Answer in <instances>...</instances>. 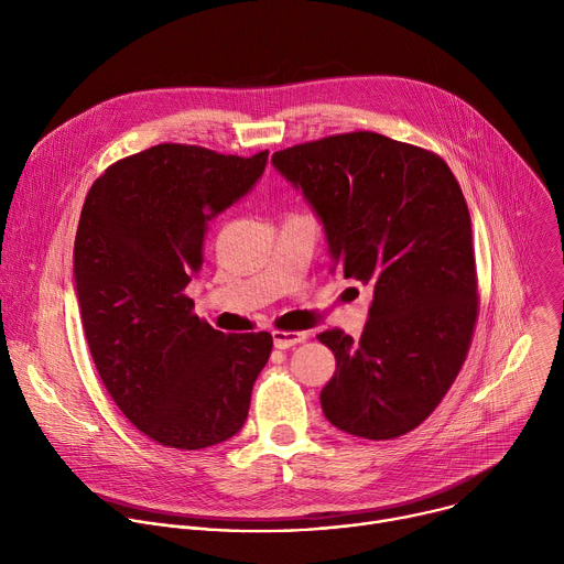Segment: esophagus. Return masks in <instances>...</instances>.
I'll return each instance as SVG.
<instances>
[{"label": "esophagus", "mask_w": 564, "mask_h": 564, "mask_svg": "<svg viewBox=\"0 0 564 564\" xmlns=\"http://www.w3.org/2000/svg\"><path fill=\"white\" fill-rule=\"evenodd\" d=\"M272 337H274V346H276L279 350H285V348H292V346H296V344L305 341V339H307V333H292V330H274V333H272Z\"/></svg>", "instance_id": "obj_1"}]
</instances>
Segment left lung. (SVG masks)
I'll return each mask as SVG.
<instances>
[{
  "label": "left lung",
  "mask_w": 564,
  "mask_h": 564,
  "mask_svg": "<svg viewBox=\"0 0 564 564\" xmlns=\"http://www.w3.org/2000/svg\"><path fill=\"white\" fill-rule=\"evenodd\" d=\"M324 220L339 272L372 290L366 328L321 333L337 359L321 390L328 422L394 440L444 399L479 310L470 216L444 160L375 131L337 133L272 155Z\"/></svg>",
  "instance_id": "left-lung-1"
}]
</instances>
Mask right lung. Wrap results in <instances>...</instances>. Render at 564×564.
<instances>
[{
    "label": "right lung",
    "mask_w": 564,
    "mask_h": 564,
    "mask_svg": "<svg viewBox=\"0 0 564 564\" xmlns=\"http://www.w3.org/2000/svg\"><path fill=\"white\" fill-rule=\"evenodd\" d=\"M268 151L225 155L163 142L109 165L73 248L79 314L98 375L149 440L198 451L236 435L272 335H225L185 294L209 220L261 178Z\"/></svg>",
    "instance_id": "obj_1"
}]
</instances>
